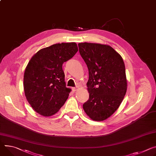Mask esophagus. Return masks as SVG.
<instances>
[{
  "instance_id": "esophagus-1",
  "label": "esophagus",
  "mask_w": 156,
  "mask_h": 156,
  "mask_svg": "<svg viewBox=\"0 0 156 156\" xmlns=\"http://www.w3.org/2000/svg\"><path fill=\"white\" fill-rule=\"evenodd\" d=\"M78 90V87H76L73 88V91H76Z\"/></svg>"
}]
</instances>
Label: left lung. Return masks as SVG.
<instances>
[{
    "label": "left lung",
    "mask_w": 156,
    "mask_h": 156,
    "mask_svg": "<svg viewBox=\"0 0 156 156\" xmlns=\"http://www.w3.org/2000/svg\"><path fill=\"white\" fill-rule=\"evenodd\" d=\"M79 51L89 72V100L83 105L93 120L101 121L119 107L127 91V80L121 56L111 46L80 43Z\"/></svg>",
    "instance_id": "1"
}]
</instances>
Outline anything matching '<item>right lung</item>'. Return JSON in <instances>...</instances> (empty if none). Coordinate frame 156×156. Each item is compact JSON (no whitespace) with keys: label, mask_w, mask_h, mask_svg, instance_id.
<instances>
[{"label":"right lung","mask_w":156,"mask_h":156,"mask_svg":"<svg viewBox=\"0 0 156 156\" xmlns=\"http://www.w3.org/2000/svg\"><path fill=\"white\" fill-rule=\"evenodd\" d=\"M78 50L75 42L54 44L40 50L28 63L23 76L24 93L40 115L56 114L66 101L71 89L66 87L62 65Z\"/></svg>","instance_id":"add662e5"}]
</instances>
